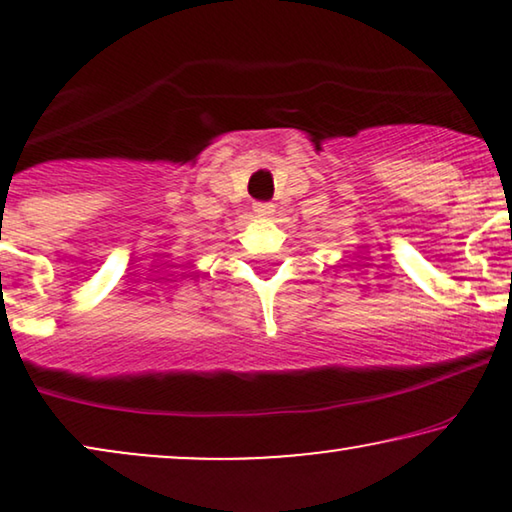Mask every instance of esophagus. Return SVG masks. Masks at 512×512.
<instances>
[{
  "label": "esophagus",
  "instance_id": "obj_1",
  "mask_svg": "<svg viewBox=\"0 0 512 512\" xmlns=\"http://www.w3.org/2000/svg\"><path fill=\"white\" fill-rule=\"evenodd\" d=\"M254 214L256 216H272L275 214V205H272V202H256Z\"/></svg>",
  "mask_w": 512,
  "mask_h": 512
}]
</instances>
